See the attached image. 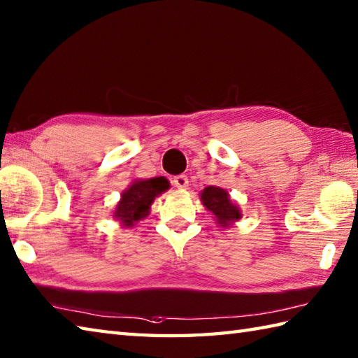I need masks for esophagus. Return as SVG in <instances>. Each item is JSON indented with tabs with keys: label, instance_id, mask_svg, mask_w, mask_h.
<instances>
[{
	"label": "esophagus",
	"instance_id": "1",
	"mask_svg": "<svg viewBox=\"0 0 358 358\" xmlns=\"http://www.w3.org/2000/svg\"><path fill=\"white\" fill-rule=\"evenodd\" d=\"M173 186L181 189V191H185V189H187L189 186V180L186 175H178V177L173 178Z\"/></svg>",
	"mask_w": 358,
	"mask_h": 358
}]
</instances>
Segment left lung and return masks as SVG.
<instances>
[{"label":"left lung","instance_id":"1","mask_svg":"<svg viewBox=\"0 0 358 358\" xmlns=\"http://www.w3.org/2000/svg\"><path fill=\"white\" fill-rule=\"evenodd\" d=\"M200 200L203 206L214 215L215 223L220 227H231L243 217L238 204L232 201L229 192L223 187L208 186L200 192Z\"/></svg>","mask_w":358,"mask_h":358}]
</instances>
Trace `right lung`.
Listing matches in <instances>:
<instances>
[{"label":"right lung","instance_id":"obj_1","mask_svg":"<svg viewBox=\"0 0 358 358\" xmlns=\"http://www.w3.org/2000/svg\"><path fill=\"white\" fill-rule=\"evenodd\" d=\"M171 183L164 177L134 180L123 192L113 210V218L123 226L132 227L150 214V206L158 195L166 192Z\"/></svg>","mask_w":358,"mask_h":358}]
</instances>
